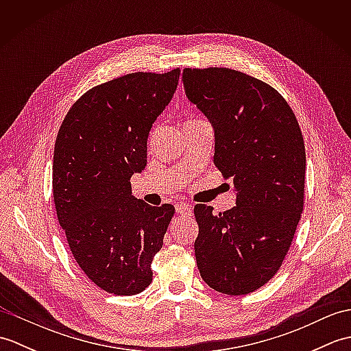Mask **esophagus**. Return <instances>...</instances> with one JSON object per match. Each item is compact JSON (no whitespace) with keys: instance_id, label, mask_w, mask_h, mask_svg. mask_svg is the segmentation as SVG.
I'll return each mask as SVG.
<instances>
[{"instance_id":"esophagus-1","label":"esophagus","mask_w":351,"mask_h":351,"mask_svg":"<svg viewBox=\"0 0 351 351\" xmlns=\"http://www.w3.org/2000/svg\"><path fill=\"white\" fill-rule=\"evenodd\" d=\"M176 213L178 214H185V215H190L191 214V205L187 202H181L176 205Z\"/></svg>"}]
</instances>
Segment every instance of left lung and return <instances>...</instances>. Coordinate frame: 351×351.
I'll use <instances>...</instances> for the list:
<instances>
[{
  "mask_svg": "<svg viewBox=\"0 0 351 351\" xmlns=\"http://www.w3.org/2000/svg\"><path fill=\"white\" fill-rule=\"evenodd\" d=\"M182 83L213 125V161L237 197L223 214L195 206L197 268L219 293L249 294L278 273L299 225L306 170L300 126L271 86L243 72L187 68Z\"/></svg>",
  "mask_w": 351,
  "mask_h": 351,
  "instance_id": "1",
  "label": "left lung"
}]
</instances>
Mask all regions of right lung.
I'll return each mask as SVG.
<instances>
[{
  "label": "right lung",
  "instance_id": "1",
  "mask_svg": "<svg viewBox=\"0 0 351 351\" xmlns=\"http://www.w3.org/2000/svg\"><path fill=\"white\" fill-rule=\"evenodd\" d=\"M180 72H136L96 86L58 130L57 219L81 270L111 294H138L151 285V263L175 214L173 205L134 197L130 180L146 167L149 131L173 98Z\"/></svg>",
  "mask_w": 351,
  "mask_h": 351
}]
</instances>
